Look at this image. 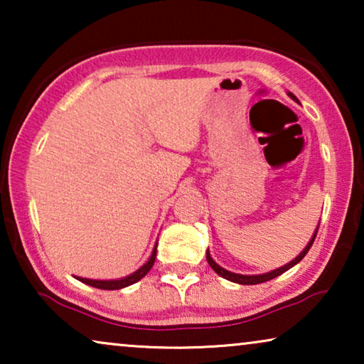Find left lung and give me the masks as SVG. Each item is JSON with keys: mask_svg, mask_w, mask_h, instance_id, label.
<instances>
[{"mask_svg": "<svg viewBox=\"0 0 364 364\" xmlns=\"http://www.w3.org/2000/svg\"><path fill=\"white\" fill-rule=\"evenodd\" d=\"M288 96H290L293 101H296L298 102V99L293 96L291 92H288ZM320 227V225H318ZM316 232H318V228L315 230V233H313V237H311V240L308 242V245L303 248V252L300 253V255H298L295 260H291L290 263H287V265H283V267H280V268H277V270H272V272H268V273H262V275H240V273H233V272H228V270H225V268H222L220 265H217L215 262L212 260V257H210V253H208V250H207V262H208V265L212 267V270L217 273V275H220L222 278H225V280H228V282H233V283H240V285H258V283H263V282H268V280H273V278H277L278 275H282V273H285L287 270H290L291 267H295L298 262L300 260H303V257L306 255L308 253V250H310L311 248V245H313V242H315V238H316Z\"/></svg>", "mask_w": 364, "mask_h": 364, "instance_id": "obj_1", "label": "left lung"}]
</instances>
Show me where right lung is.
I'll return each mask as SVG.
<instances>
[{"label":"right lung","mask_w":364,"mask_h":364,"mask_svg":"<svg viewBox=\"0 0 364 364\" xmlns=\"http://www.w3.org/2000/svg\"><path fill=\"white\" fill-rule=\"evenodd\" d=\"M156 255H157V243L156 247H154L152 250V255L149 258L147 263H144V265L139 268L137 272L131 273V275L124 277V278H119V280H89V278H81V277H76L79 282L86 283L89 287H94V288H99V290H121V288H126L129 285H132V283H136L144 278L151 270L154 262H156Z\"/></svg>","instance_id":"1"}]
</instances>
